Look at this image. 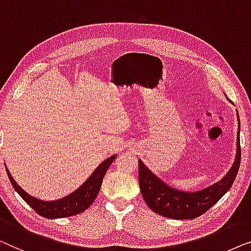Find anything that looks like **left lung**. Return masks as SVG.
Here are the masks:
<instances>
[{"label":"left lung","instance_id":"left-lung-1","mask_svg":"<svg viewBox=\"0 0 251 251\" xmlns=\"http://www.w3.org/2000/svg\"><path fill=\"white\" fill-rule=\"evenodd\" d=\"M238 141L235 160L227 174L221 181L199 191H181L166 184L153 174L142 160H139V182L141 193L151 210L173 220H193L201 216L226 193L238 174L241 149H240V119L238 114Z\"/></svg>","mask_w":251,"mask_h":251}]
</instances>
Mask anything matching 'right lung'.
Returning <instances> with one entry per match:
<instances>
[{
    "mask_svg": "<svg viewBox=\"0 0 251 251\" xmlns=\"http://www.w3.org/2000/svg\"><path fill=\"white\" fill-rule=\"evenodd\" d=\"M116 154L109 157L108 159L102 161L100 165L98 166L97 169L92 173V175L82 185L79 186L76 191L70 193L69 196L63 197L61 199L53 200V201H44L40 200L37 198L31 197L30 195L20 188L17 184V182L13 179L12 175L10 174L8 168L5 167L6 173H8V177L11 182V184L18 195L36 211L38 215L43 216L49 220H55V218H63L69 217L73 215H77L83 213L86 210L93 201L97 198L99 191H100L102 179H103L105 173L109 166L112 164V161L116 159Z\"/></svg>",
    "mask_w": 251,
    "mask_h": 251,
    "instance_id": "1",
    "label": "right lung"
}]
</instances>
